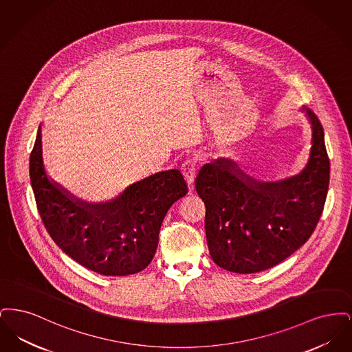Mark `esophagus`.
<instances>
[{"instance_id":"obj_1","label":"esophagus","mask_w":352,"mask_h":352,"mask_svg":"<svg viewBox=\"0 0 352 352\" xmlns=\"http://www.w3.org/2000/svg\"><path fill=\"white\" fill-rule=\"evenodd\" d=\"M181 171H182V174H184V179H186L187 184H188L190 187H192L194 179H195L197 173H198V165H197V162H195L194 160H186L184 164H182V166H181Z\"/></svg>"}]
</instances>
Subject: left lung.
Returning a JSON list of instances; mask_svg holds the SVG:
<instances>
[{"label": "left lung", "instance_id": "obj_1", "mask_svg": "<svg viewBox=\"0 0 352 352\" xmlns=\"http://www.w3.org/2000/svg\"><path fill=\"white\" fill-rule=\"evenodd\" d=\"M302 109L311 124L313 146L300 174L257 181L230 158L199 170L195 188L206 206L208 251L220 268L240 274L272 268L314 232L327 197L330 161L322 124L313 111Z\"/></svg>", "mask_w": 352, "mask_h": 352}]
</instances>
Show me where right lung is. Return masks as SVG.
Here are the masks:
<instances>
[{
  "mask_svg": "<svg viewBox=\"0 0 352 352\" xmlns=\"http://www.w3.org/2000/svg\"><path fill=\"white\" fill-rule=\"evenodd\" d=\"M30 181L39 215L56 245L102 276H128L146 268L168 208L187 194L181 171L174 168L131 184L112 201L78 199L47 177L41 126L30 154Z\"/></svg>",
  "mask_w": 352,
  "mask_h": 352,
  "instance_id": "obj_1",
  "label": "right lung"
}]
</instances>
